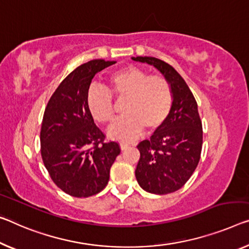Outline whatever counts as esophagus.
Listing matches in <instances>:
<instances>
[{"instance_id": "esophagus-1", "label": "esophagus", "mask_w": 249, "mask_h": 249, "mask_svg": "<svg viewBox=\"0 0 249 249\" xmlns=\"http://www.w3.org/2000/svg\"><path fill=\"white\" fill-rule=\"evenodd\" d=\"M120 148H121V150H125V149L129 148V143L121 142V143H120Z\"/></svg>"}]
</instances>
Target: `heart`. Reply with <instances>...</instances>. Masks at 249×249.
<instances>
[{
    "label": "heart",
    "mask_w": 249,
    "mask_h": 249,
    "mask_svg": "<svg viewBox=\"0 0 249 249\" xmlns=\"http://www.w3.org/2000/svg\"><path fill=\"white\" fill-rule=\"evenodd\" d=\"M108 90L91 88L87 94V107L98 124L108 125L114 119L117 100L127 102L124 117L109 129V136L118 140H132L146 129L155 132L163 125L173 108L174 93L168 80L162 75H150L136 67H125L109 75Z\"/></svg>",
    "instance_id": "heart-1"
}]
</instances>
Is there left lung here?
<instances>
[{"label": "left lung", "mask_w": 249, "mask_h": 249, "mask_svg": "<svg viewBox=\"0 0 249 249\" xmlns=\"http://www.w3.org/2000/svg\"><path fill=\"white\" fill-rule=\"evenodd\" d=\"M132 60L154 66L169 81L174 93L173 108L162 127L137 146L140 151L137 181L148 193H174L188 181L200 159L202 125L197 102L185 80L170 64L152 56Z\"/></svg>", "instance_id": "left-lung-1"}]
</instances>
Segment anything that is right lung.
Here are the masks:
<instances>
[{"label":"right lung","mask_w":249,"mask_h":249,"mask_svg":"<svg viewBox=\"0 0 249 249\" xmlns=\"http://www.w3.org/2000/svg\"><path fill=\"white\" fill-rule=\"evenodd\" d=\"M116 61L91 60L74 69L50 98L42 121L41 156L50 177L64 193L82 198L108 185L119 143L106 142L87 107L93 76Z\"/></svg>","instance_id":"obj_1"}]
</instances>
